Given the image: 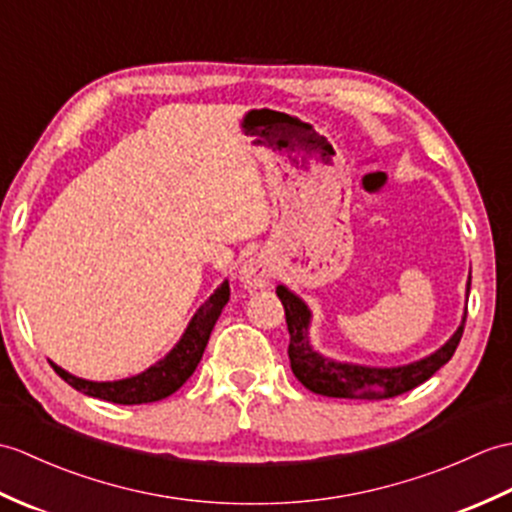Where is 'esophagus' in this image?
I'll return each instance as SVG.
<instances>
[{
	"label": "esophagus",
	"instance_id": "34e87169",
	"mask_svg": "<svg viewBox=\"0 0 512 512\" xmlns=\"http://www.w3.org/2000/svg\"><path fill=\"white\" fill-rule=\"evenodd\" d=\"M240 277L248 290H261L266 288V285H270L272 277H275V266H272V261L268 257L255 255L244 261Z\"/></svg>",
	"mask_w": 512,
	"mask_h": 512
}]
</instances>
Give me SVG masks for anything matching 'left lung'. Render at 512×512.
Segmentation results:
<instances>
[{
    "instance_id": "left-lung-1",
    "label": "left lung",
    "mask_w": 512,
    "mask_h": 512,
    "mask_svg": "<svg viewBox=\"0 0 512 512\" xmlns=\"http://www.w3.org/2000/svg\"><path fill=\"white\" fill-rule=\"evenodd\" d=\"M471 290V277L467 283V294ZM277 296L283 303L285 310V323H288L290 331V366L296 379L307 388L323 397H338V399H364V401H379L403 395L419 384L427 382L438 368L447 364L454 355L458 342L465 331L467 310L462 316V323L456 329V334L451 336L441 349L434 351L427 358L392 366V368H375V366H360V364H344L325 358L312 349L310 344V320L312 312L307 310V305L290 292L285 285H279Z\"/></svg>"
}]
</instances>
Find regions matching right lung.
<instances>
[{"mask_svg":"<svg viewBox=\"0 0 512 512\" xmlns=\"http://www.w3.org/2000/svg\"><path fill=\"white\" fill-rule=\"evenodd\" d=\"M229 294V281H224L205 301V305L198 307V312L189 320L185 334L176 342V347L163 360L150 366L148 371L135 377H126L120 379V382H89V379H80L67 373L65 368L56 366L54 362L50 364L71 388L85 392L89 397L122 403V406H139V403L161 401L181 388L196 371L209 342L211 329L222 314V307L227 305Z\"/></svg>","mask_w":512,"mask_h":512,"instance_id":"1","label":"right lung"}]
</instances>
